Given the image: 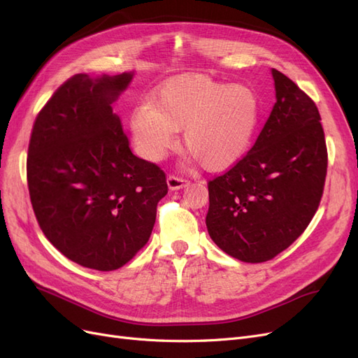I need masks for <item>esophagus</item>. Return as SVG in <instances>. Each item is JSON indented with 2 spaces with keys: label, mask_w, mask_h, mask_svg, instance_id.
Instances as JSON below:
<instances>
[{
  "label": "esophagus",
  "mask_w": 358,
  "mask_h": 358,
  "mask_svg": "<svg viewBox=\"0 0 358 358\" xmlns=\"http://www.w3.org/2000/svg\"><path fill=\"white\" fill-rule=\"evenodd\" d=\"M187 183H188L187 179H182V178H178V176H169L167 178V185L173 191L182 189L183 187H187Z\"/></svg>",
  "instance_id": "obj_1"
}]
</instances>
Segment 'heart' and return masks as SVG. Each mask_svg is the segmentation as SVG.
I'll use <instances>...</instances> for the list:
<instances>
[{"label":"heart","mask_w":358,"mask_h":358,"mask_svg":"<svg viewBox=\"0 0 358 358\" xmlns=\"http://www.w3.org/2000/svg\"><path fill=\"white\" fill-rule=\"evenodd\" d=\"M262 115L252 86L221 83L204 74H182L162 83L128 117L137 152L161 161L176 143L208 170H222L239 159L251 143Z\"/></svg>","instance_id":"b5f03b06"}]
</instances>
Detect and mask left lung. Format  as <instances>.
Returning a JSON list of instances; mask_svg holds the SVG:
<instances>
[{"label": "left lung", "instance_id": "obj_1", "mask_svg": "<svg viewBox=\"0 0 358 358\" xmlns=\"http://www.w3.org/2000/svg\"><path fill=\"white\" fill-rule=\"evenodd\" d=\"M272 76L276 103L255 145L209 182V236L245 263L272 259L306 230L327 173L315 103L285 74L272 69Z\"/></svg>", "mask_w": 358, "mask_h": 358}]
</instances>
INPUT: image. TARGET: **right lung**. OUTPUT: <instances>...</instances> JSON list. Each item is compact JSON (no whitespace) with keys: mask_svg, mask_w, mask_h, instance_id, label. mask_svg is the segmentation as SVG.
<instances>
[{"mask_svg":"<svg viewBox=\"0 0 358 358\" xmlns=\"http://www.w3.org/2000/svg\"><path fill=\"white\" fill-rule=\"evenodd\" d=\"M134 78L74 74L53 92L32 127L27 176L40 229L61 254L110 272L152 233L166 175L129 149L112 104Z\"/></svg>","mask_w":358,"mask_h":358,"instance_id":"1","label":"right lung"}]
</instances>
